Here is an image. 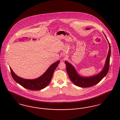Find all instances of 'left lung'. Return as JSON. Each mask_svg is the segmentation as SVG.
I'll return each mask as SVG.
<instances>
[{"label":"left lung","instance_id":"8db88e82","mask_svg":"<svg viewBox=\"0 0 120 120\" xmlns=\"http://www.w3.org/2000/svg\"><path fill=\"white\" fill-rule=\"evenodd\" d=\"M87 29H89V28ZM105 36L107 38L105 35ZM108 42L109 46V50L105 66L102 71L96 75H94L90 77H82L76 73L74 68L70 63L66 61L65 62L66 65L67 71L68 75L72 83L74 84L75 86L84 88L91 87L96 85L98 82H99L107 74L109 69L110 58L111 55V47L109 41Z\"/></svg>","mask_w":120,"mask_h":120}]
</instances>
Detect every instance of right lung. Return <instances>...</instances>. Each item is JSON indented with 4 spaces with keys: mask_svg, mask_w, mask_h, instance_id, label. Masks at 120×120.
<instances>
[{
    "mask_svg": "<svg viewBox=\"0 0 120 120\" xmlns=\"http://www.w3.org/2000/svg\"><path fill=\"white\" fill-rule=\"evenodd\" d=\"M59 61L52 64L45 72L40 77L34 80L24 79L18 77L10 68L11 76L14 80L24 88L32 90H39L45 88L51 80L53 73L57 68Z\"/></svg>",
    "mask_w": 120,
    "mask_h": 120,
    "instance_id": "1",
    "label": "right lung"
}]
</instances>
